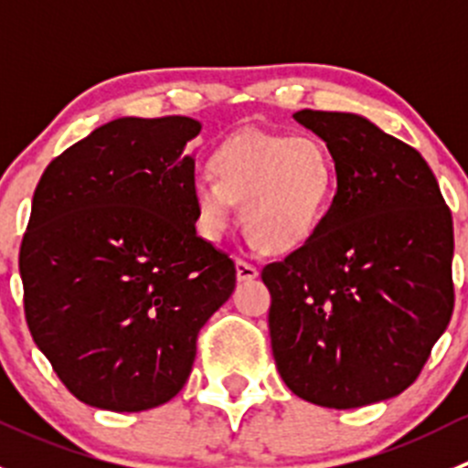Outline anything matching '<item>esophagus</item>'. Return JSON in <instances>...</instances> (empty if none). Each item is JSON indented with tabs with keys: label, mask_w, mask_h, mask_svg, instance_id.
<instances>
[{
	"label": "esophagus",
	"mask_w": 468,
	"mask_h": 468,
	"mask_svg": "<svg viewBox=\"0 0 468 468\" xmlns=\"http://www.w3.org/2000/svg\"><path fill=\"white\" fill-rule=\"evenodd\" d=\"M235 276H238V281H253V278H258V267L238 258L235 261Z\"/></svg>",
	"instance_id": "esophagus-1"
}]
</instances>
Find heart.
I'll list each match as a JSON object with an SVG mask.
<instances>
[{"label": "heart", "mask_w": 468, "mask_h": 468, "mask_svg": "<svg viewBox=\"0 0 468 468\" xmlns=\"http://www.w3.org/2000/svg\"><path fill=\"white\" fill-rule=\"evenodd\" d=\"M207 167L212 176L204 174L192 186L201 238L219 242L242 204L244 226L269 253L299 251L317 235L337 183L322 140L262 129L221 140Z\"/></svg>", "instance_id": "b5f03b06"}]
</instances>
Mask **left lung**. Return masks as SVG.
I'll use <instances>...</instances> for the list:
<instances>
[{
	"label": "left lung",
	"instance_id": "8db88e82",
	"mask_svg": "<svg viewBox=\"0 0 468 468\" xmlns=\"http://www.w3.org/2000/svg\"><path fill=\"white\" fill-rule=\"evenodd\" d=\"M324 140L337 192L322 229L262 269L285 385L322 408L394 399L452 314V219L417 149L356 112L299 111Z\"/></svg>",
	"mask_w": 468,
	"mask_h": 468
}]
</instances>
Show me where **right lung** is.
Returning <instances> with one entry per match:
<instances>
[{
    "instance_id": "1",
    "label": "right lung",
    "mask_w": 468,
    "mask_h": 468,
    "mask_svg": "<svg viewBox=\"0 0 468 468\" xmlns=\"http://www.w3.org/2000/svg\"><path fill=\"white\" fill-rule=\"evenodd\" d=\"M192 117H120L42 174L20 249L36 346L86 405L143 412L178 394L235 262L197 233Z\"/></svg>"
}]
</instances>
